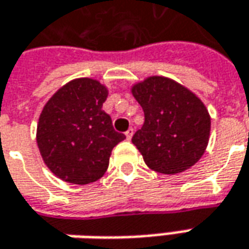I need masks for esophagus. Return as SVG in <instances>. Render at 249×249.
<instances>
[{
	"label": "esophagus",
	"instance_id": "34e87169",
	"mask_svg": "<svg viewBox=\"0 0 249 249\" xmlns=\"http://www.w3.org/2000/svg\"><path fill=\"white\" fill-rule=\"evenodd\" d=\"M133 133H134V130H133L131 127L128 128L127 131L124 133V134H126V138H127V140H131V137H133Z\"/></svg>",
	"mask_w": 249,
	"mask_h": 249
}]
</instances>
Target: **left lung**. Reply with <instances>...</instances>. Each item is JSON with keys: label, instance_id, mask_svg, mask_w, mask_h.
<instances>
[{"label": "left lung", "instance_id": "8db88e82", "mask_svg": "<svg viewBox=\"0 0 249 249\" xmlns=\"http://www.w3.org/2000/svg\"><path fill=\"white\" fill-rule=\"evenodd\" d=\"M142 107L145 122L133 144L148 167L161 174H178L204 155L211 118L200 98L166 76H148L131 86Z\"/></svg>", "mask_w": 249, "mask_h": 249}]
</instances>
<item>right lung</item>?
<instances>
[{
  "instance_id": "add662e5",
  "label": "right lung",
  "mask_w": 249,
  "mask_h": 249,
  "mask_svg": "<svg viewBox=\"0 0 249 249\" xmlns=\"http://www.w3.org/2000/svg\"><path fill=\"white\" fill-rule=\"evenodd\" d=\"M108 89L97 79L66 83L45 104L36 144L45 164L66 182L86 185L105 174L112 149L126 137L103 111Z\"/></svg>"
}]
</instances>
